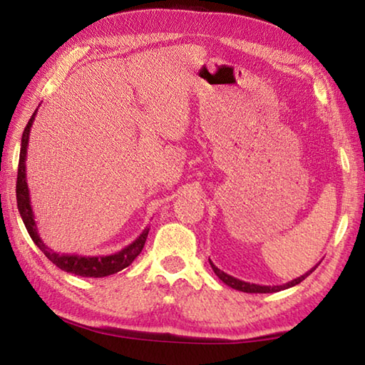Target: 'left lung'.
Instances as JSON below:
<instances>
[{"label": "left lung", "instance_id": "left-lung-1", "mask_svg": "<svg viewBox=\"0 0 365 365\" xmlns=\"http://www.w3.org/2000/svg\"><path fill=\"white\" fill-rule=\"evenodd\" d=\"M209 264H211L214 274L217 275L219 279L225 283V285H228V287L233 288V289H238V292H243V293H277V292H282V289L292 288V287L298 285V283H301L302 280H304L307 275H311L312 272L316 270L317 265H319L317 264L316 267H312L311 270H307L304 275H301V277H298V279H294L292 282L283 283V285H272L270 287V285H257V283H250V282H243V280H240V279H235V277L225 274L224 270H220V269L215 267L211 259H209Z\"/></svg>", "mask_w": 365, "mask_h": 365}]
</instances>
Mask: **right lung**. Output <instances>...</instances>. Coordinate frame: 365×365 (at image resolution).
I'll return each instance as SVG.
<instances>
[{
    "mask_svg": "<svg viewBox=\"0 0 365 365\" xmlns=\"http://www.w3.org/2000/svg\"><path fill=\"white\" fill-rule=\"evenodd\" d=\"M30 117L27 127L24 128L22 133V141H21V154H19V169H17V185H16V196H17V207H19L21 217L26 224L27 232L30 238L34 240V243L38 246L43 255H45L49 261L56 264L61 270L71 272V274H76L80 277H93V279H101V277H108L117 274L122 269H125L130 265L135 257H137L141 250H143L145 242L148 238V232L150 228H145L141 232L140 237L132 242L125 248H122L119 252H114V255L109 256H77V255H61V252L53 251L48 248L46 243L40 238L38 228H36L32 202H30V191L27 185V174H26V160H27V148H29V137H30V128L34 125L35 115Z\"/></svg>",
    "mask_w": 365,
    "mask_h": 365,
    "instance_id": "add662e5",
    "label": "right lung"
}]
</instances>
